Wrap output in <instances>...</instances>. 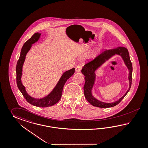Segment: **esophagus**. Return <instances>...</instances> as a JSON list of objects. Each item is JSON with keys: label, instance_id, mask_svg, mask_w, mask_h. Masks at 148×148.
I'll list each match as a JSON object with an SVG mask.
<instances>
[{"label": "esophagus", "instance_id": "34e87169", "mask_svg": "<svg viewBox=\"0 0 148 148\" xmlns=\"http://www.w3.org/2000/svg\"><path fill=\"white\" fill-rule=\"evenodd\" d=\"M81 67L79 65L76 66V67H75L76 72H79L81 71Z\"/></svg>", "mask_w": 148, "mask_h": 148}]
</instances>
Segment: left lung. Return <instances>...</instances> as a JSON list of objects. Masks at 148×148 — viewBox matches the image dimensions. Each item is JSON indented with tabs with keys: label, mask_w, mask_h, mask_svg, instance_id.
<instances>
[{
	"label": "left lung",
	"mask_w": 148,
	"mask_h": 148,
	"mask_svg": "<svg viewBox=\"0 0 148 148\" xmlns=\"http://www.w3.org/2000/svg\"><path fill=\"white\" fill-rule=\"evenodd\" d=\"M115 54H119L121 56L125 62V64L129 70V79L130 82V87L129 90L122 98H121L118 101L111 103H104L98 101L92 96L91 93V90L93 87L95 80V75L94 72L108 58ZM132 72L133 67L132 64L130 59V54L128 51L126 47H118L114 49L106 50L103 51L94 60L90 61L84 65L82 69L81 72L84 75L85 83L83 87L84 96L88 101L94 106H96L101 108H111L118 104L123 98L126 96L128 91H130L132 82Z\"/></svg>",
	"instance_id": "1"
}]
</instances>
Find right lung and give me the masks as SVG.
Listing matches in <instances>:
<instances>
[{"mask_svg": "<svg viewBox=\"0 0 148 148\" xmlns=\"http://www.w3.org/2000/svg\"><path fill=\"white\" fill-rule=\"evenodd\" d=\"M40 36V34L38 33L34 34L32 37L23 44V47H22L20 56L16 66V84L18 89L21 91L24 97L25 98L26 101L30 104L40 108H47L56 104L60 99L63 88L65 83L67 81V79L74 74L75 69L73 68L65 72L62 74V75L61 76V78L58 81L56 86L54 87V89L51 92L50 94H49L46 97L41 99H37L30 96L26 92L25 87L22 84L21 79L22 72V66L25 60L26 54L30 49L32 45L35 43L38 40Z\"/></svg>", "mask_w": 148, "mask_h": 148, "instance_id": "add662e5", "label": "right lung"}]
</instances>
